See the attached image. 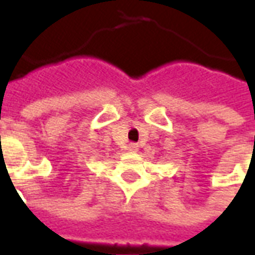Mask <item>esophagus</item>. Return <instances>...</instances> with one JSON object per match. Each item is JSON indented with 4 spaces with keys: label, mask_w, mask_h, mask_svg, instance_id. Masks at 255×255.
I'll use <instances>...</instances> for the list:
<instances>
[{
    "label": "esophagus",
    "mask_w": 255,
    "mask_h": 255,
    "mask_svg": "<svg viewBox=\"0 0 255 255\" xmlns=\"http://www.w3.org/2000/svg\"><path fill=\"white\" fill-rule=\"evenodd\" d=\"M127 150L129 151V153H136V151H138V144L129 143L127 146Z\"/></svg>",
    "instance_id": "34e87169"
}]
</instances>
